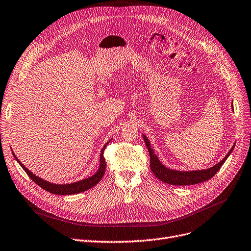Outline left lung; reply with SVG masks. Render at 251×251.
<instances>
[{"label":"left lung","instance_id":"1","mask_svg":"<svg viewBox=\"0 0 251 251\" xmlns=\"http://www.w3.org/2000/svg\"><path fill=\"white\" fill-rule=\"evenodd\" d=\"M232 108L234 107L233 102H232ZM144 140L146 143V146L148 148V151L150 152V166L152 171V173L155 174V176L160 179L161 181L172 184V186H190V184H196V183H200L203 181H206L210 179L211 177L214 176V174L221 169L227 157L231 155V152L233 151L235 146L232 147V149L228 151L226 157L221 161L215 164L214 166L207 168V169H202V170H192V171H179V170H173L165 165H163L158 159L157 155L155 154L154 150L151 147L150 140L149 138L143 134Z\"/></svg>","mask_w":251,"mask_h":251}]
</instances>
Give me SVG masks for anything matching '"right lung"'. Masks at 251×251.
I'll return each mask as SVG.
<instances>
[{"instance_id": "right-lung-1", "label": "right lung", "mask_w": 251, "mask_h": 251, "mask_svg": "<svg viewBox=\"0 0 251 251\" xmlns=\"http://www.w3.org/2000/svg\"><path fill=\"white\" fill-rule=\"evenodd\" d=\"M112 139H108L107 143L103 146V148L101 149L100 151V168L97 170L93 176L75 181V182H70V183H53L50 181H47L45 179H43L39 176H37L36 174L32 173L31 171H29L23 163H21L18 158L15 156V154L13 152V156L15 158V160L19 163V165L24 168V170L26 172L27 176L30 177V179H32V181H35L38 186H40L42 189H44L45 191L51 193V194H55V195H75V194H79L82 192H85L87 190H89L91 188H93L94 186H96L97 183L100 181V179L102 178L104 171H105V160L103 158V151L105 147L108 145V143H111Z\"/></svg>"}]
</instances>
